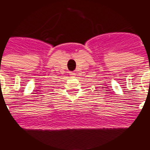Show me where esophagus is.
Listing matches in <instances>:
<instances>
[{
	"label": "esophagus",
	"mask_w": 150,
	"mask_h": 150,
	"mask_svg": "<svg viewBox=\"0 0 150 150\" xmlns=\"http://www.w3.org/2000/svg\"><path fill=\"white\" fill-rule=\"evenodd\" d=\"M69 75H70L71 78H75L76 76V74L75 72H70L69 73Z\"/></svg>",
	"instance_id": "1"
}]
</instances>
